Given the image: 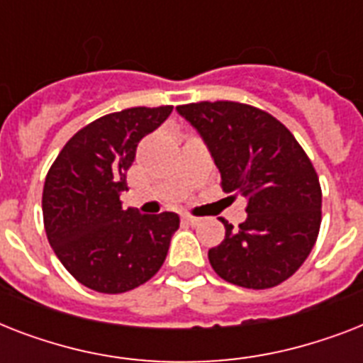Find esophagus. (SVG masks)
Wrapping results in <instances>:
<instances>
[{
    "instance_id": "esophagus-1",
    "label": "esophagus",
    "mask_w": 363,
    "mask_h": 363,
    "mask_svg": "<svg viewBox=\"0 0 363 363\" xmlns=\"http://www.w3.org/2000/svg\"><path fill=\"white\" fill-rule=\"evenodd\" d=\"M182 222H184V224H190V226H198L199 218H196V216H190V215H182Z\"/></svg>"
}]
</instances>
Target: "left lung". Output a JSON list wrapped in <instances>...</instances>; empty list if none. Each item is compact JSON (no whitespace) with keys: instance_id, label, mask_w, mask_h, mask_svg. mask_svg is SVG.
<instances>
[{"instance_id":"obj_1","label":"left lung","mask_w":363,"mask_h":363,"mask_svg":"<svg viewBox=\"0 0 363 363\" xmlns=\"http://www.w3.org/2000/svg\"><path fill=\"white\" fill-rule=\"evenodd\" d=\"M220 171L222 190L247 198V220L209 250L216 275L242 288L281 284L315 247L322 190L315 167L286 125L238 101L179 105Z\"/></svg>"}]
</instances>
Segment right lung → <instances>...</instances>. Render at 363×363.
Returning <instances> with one entry per match:
<instances>
[{
  "label": "right lung",
  "instance_id": "add662e5",
  "mask_svg": "<svg viewBox=\"0 0 363 363\" xmlns=\"http://www.w3.org/2000/svg\"><path fill=\"white\" fill-rule=\"evenodd\" d=\"M173 107H131L90 122L65 143L43 188L48 242L84 286L122 294L152 279L179 230L177 213L124 209L125 173L137 145L165 122Z\"/></svg>",
  "mask_w": 363,
  "mask_h": 363
}]
</instances>
